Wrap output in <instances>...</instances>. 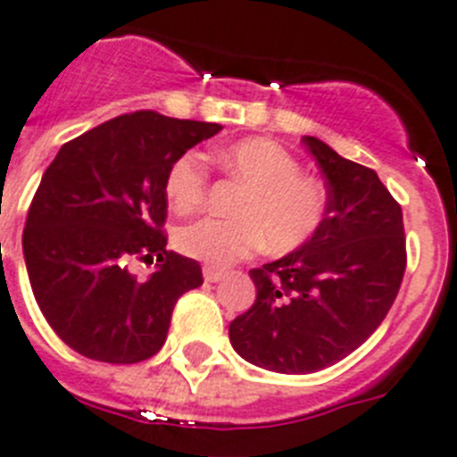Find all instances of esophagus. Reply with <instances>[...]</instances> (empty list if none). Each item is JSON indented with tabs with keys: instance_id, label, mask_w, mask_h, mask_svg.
<instances>
[{
	"instance_id": "esophagus-1",
	"label": "esophagus",
	"mask_w": 457,
	"mask_h": 457,
	"mask_svg": "<svg viewBox=\"0 0 457 457\" xmlns=\"http://www.w3.org/2000/svg\"><path fill=\"white\" fill-rule=\"evenodd\" d=\"M203 277H205V282L217 284L224 279V270H217V268H212V266H205L203 268Z\"/></svg>"
}]
</instances>
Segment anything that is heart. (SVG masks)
Wrapping results in <instances>:
<instances>
[{"label": "heart", "mask_w": 457, "mask_h": 457, "mask_svg": "<svg viewBox=\"0 0 457 457\" xmlns=\"http://www.w3.org/2000/svg\"><path fill=\"white\" fill-rule=\"evenodd\" d=\"M221 166L245 191L233 203V220H198L175 233V247L208 266H231L266 243L272 252H291L317 236L328 198L317 178L300 173L298 159L275 140L247 138L220 152ZM208 189V169L196 152L170 163L163 194L175 212L196 210Z\"/></svg>", "instance_id": "1"}]
</instances>
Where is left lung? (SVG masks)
Masks as SVG:
<instances>
[{
  "mask_svg": "<svg viewBox=\"0 0 457 457\" xmlns=\"http://www.w3.org/2000/svg\"><path fill=\"white\" fill-rule=\"evenodd\" d=\"M328 187L317 236L249 270L254 305L228 326L233 349L270 372L330 368L379 328L407 268L400 203L368 166L303 136Z\"/></svg>",
  "mask_w": 457,
  "mask_h": 457,
  "instance_id": "8db88e82",
  "label": "left lung"
}]
</instances>
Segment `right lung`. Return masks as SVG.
Here are the masks:
<instances>
[{"label":"right lung","instance_id":"obj_1","mask_svg":"<svg viewBox=\"0 0 457 457\" xmlns=\"http://www.w3.org/2000/svg\"><path fill=\"white\" fill-rule=\"evenodd\" d=\"M220 129L127 112L64 143L46 169L22 252L43 317L73 351L129 365L163 346L178 298L203 284L198 261L166 249L163 180L175 159ZM134 258L158 259L150 280L128 272Z\"/></svg>","mask_w":457,"mask_h":457}]
</instances>
